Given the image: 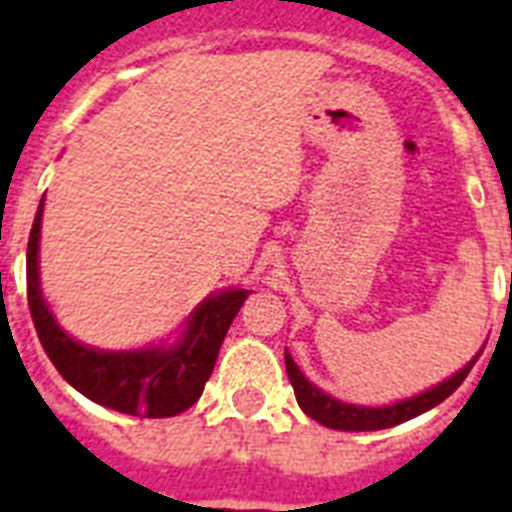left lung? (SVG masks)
Returning a JSON list of instances; mask_svg holds the SVG:
<instances>
[{"label":"left lung","mask_w":512,"mask_h":512,"mask_svg":"<svg viewBox=\"0 0 512 512\" xmlns=\"http://www.w3.org/2000/svg\"><path fill=\"white\" fill-rule=\"evenodd\" d=\"M481 356L478 350L476 356L470 358L468 364L462 366L460 372H454L449 380L438 382L433 388L422 390L412 398H401L396 404H385V406H358V404H345L340 398L329 396L324 390H319L313 385L303 372L300 366L295 364V358L289 350H284V364H287V374L292 388H295L297 404L303 409L311 420L321 422L332 430H382V428H393V425H401V422L412 420L417 414L428 412L433 406H438L444 398H449L454 390L460 388L462 380L468 377V372L476 364V358Z\"/></svg>","instance_id":"obj_1"}]
</instances>
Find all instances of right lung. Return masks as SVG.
<instances>
[{
	"label": "right lung",
	"mask_w": 512,
	"mask_h": 512,
	"mask_svg": "<svg viewBox=\"0 0 512 512\" xmlns=\"http://www.w3.org/2000/svg\"><path fill=\"white\" fill-rule=\"evenodd\" d=\"M44 199L28 236L26 284L28 308L44 353L60 377L95 404L132 417H175L199 401L228 327L249 297V289H220L204 297L172 342L135 350H103L74 340L60 327L42 295L39 239Z\"/></svg>",
	"instance_id": "obj_1"
}]
</instances>
